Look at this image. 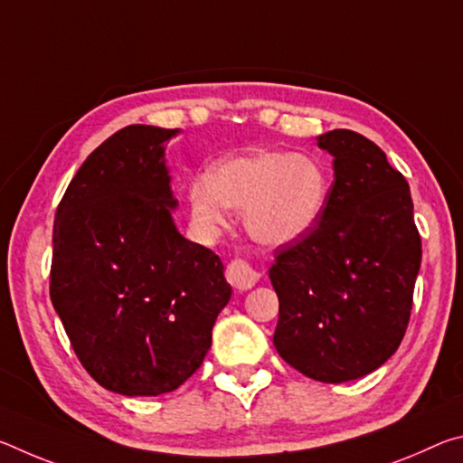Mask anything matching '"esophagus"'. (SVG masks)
<instances>
[{"instance_id":"1","label":"esophagus","mask_w":463,"mask_h":463,"mask_svg":"<svg viewBox=\"0 0 463 463\" xmlns=\"http://www.w3.org/2000/svg\"><path fill=\"white\" fill-rule=\"evenodd\" d=\"M226 279H229V284L234 289L245 292V289L253 288L257 284V279H260V271H257L253 265L245 260H232L229 265H226Z\"/></svg>"}]
</instances>
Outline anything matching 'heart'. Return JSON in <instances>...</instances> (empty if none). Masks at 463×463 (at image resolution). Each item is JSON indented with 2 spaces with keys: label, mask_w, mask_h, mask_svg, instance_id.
<instances>
[{
  "label": "heart",
  "mask_w": 463,
  "mask_h": 463,
  "mask_svg": "<svg viewBox=\"0 0 463 463\" xmlns=\"http://www.w3.org/2000/svg\"><path fill=\"white\" fill-rule=\"evenodd\" d=\"M328 194V175L317 159L263 151L226 161L213 175L195 177L190 206L202 229L222 226L229 208L245 210L250 237L265 245H286L320 222Z\"/></svg>",
  "instance_id": "b5f03b06"
}]
</instances>
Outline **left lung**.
<instances>
[{
    "label": "left lung",
    "instance_id": "left-lung-1",
    "mask_svg": "<svg viewBox=\"0 0 463 463\" xmlns=\"http://www.w3.org/2000/svg\"><path fill=\"white\" fill-rule=\"evenodd\" d=\"M318 146L335 156V182L315 229L276 249L273 345L294 370L341 383L398 349L422 250L409 184L386 153L345 128L320 135Z\"/></svg>",
    "mask_w": 463,
    "mask_h": 463
}]
</instances>
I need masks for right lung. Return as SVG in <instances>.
<instances>
[{"mask_svg":"<svg viewBox=\"0 0 463 463\" xmlns=\"http://www.w3.org/2000/svg\"><path fill=\"white\" fill-rule=\"evenodd\" d=\"M132 124L69 184L52 229L51 300L77 359L124 396H159L198 372L231 284L213 250L184 239L163 143Z\"/></svg>","mask_w":463,"mask_h":463,"instance_id":"right-lung-1","label":"right lung"}]
</instances>
